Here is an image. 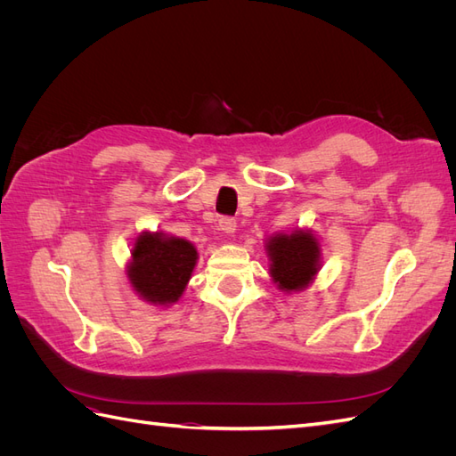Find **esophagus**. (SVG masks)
Instances as JSON below:
<instances>
[{
	"mask_svg": "<svg viewBox=\"0 0 456 456\" xmlns=\"http://www.w3.org/2000/svg\"><path fill=\"white\" fill-rule=\"evenodd\" d=\"M218 228L223 230L224 233H228V236H230V233H233V232H236V228H238L236 218H232V216H223V218L218 220Z\"/></svg>",
	"mask_w": 456,
	"mask_h": 456,
	"instance_id": "1",
	"label": "esophagus"
}]
</instances>
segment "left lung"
I'll list each match as a JSON object with an SVG mask.
<instances>
[{
    "mask_svg": "<svg viewBox=\"0 0 456 456\" xmlns=\"http://www.w3.org/2000/svg\"><path fill=\"white\" fill-rule=\"evenodd\" d=\"M270 255L272 280L283 291L305 289L320 268V245L310 232H293L291 236H275L266 245Z\"/></svg>",
    "mask_w": 456,
    "mask_h": 456,
    "instance_id": "1",
    "label": "left lung"
}]
</instances>
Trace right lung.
Masks as SVG:
<instances>
[{
	"label": "right lung",
	"mask_w": 456,
	"mask_h": 456,
	"mask_svg": "<svg viewBox=\"0 0 456 456\" xmlns=\"http://www.w3.org/2000/svg\"><path fill=\"white\" fill-rule=\"evenodd\" d=\"M127 270L133 289L154 305H171L181 298L196 266V247L181 238L148 233L136 238Z\"/></svg>",
	"instance_id": "obj_1"
}]
</instances>
